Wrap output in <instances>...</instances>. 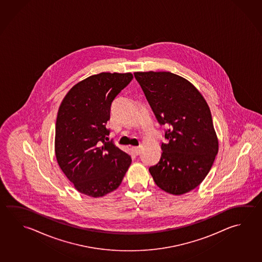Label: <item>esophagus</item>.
<instances>
[{"label": "esophagus", "mask_w": 262, "mask_h": 262, "mask_svg": "<svg viewBox=\"0 0 262 262\" xmlns=\"http://www.w3.org/2000/svg\"><path fill=\"white\" fill-rule=\"evenodd\" d=\"M132 150L136 155H138L140 153V148L139 147H132Z\"/></svg>", "instance_id": "esophagus-1"}]
</instances>
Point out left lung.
I'll return each mask as SVG.
<instances>
[{
	"label": "left lung",
	"mask_w": 262,
	"mask_h": 262,
	"mask_svg": "<svg viewBox=\"0 0 262 262\" xmlns=\"http://www.w3.org/2000/svg\"><path fill=\"white\" fill-rule=\"evenodd\" d=\"M134 76L164 132L162 156L148 171L172 195L193 190L213 164L219 143L209 105L194 85L171 72H135Z\"/></svg>",
	"instance_id": "1"
}]
</instances>
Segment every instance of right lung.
Masks as SVG:
<instances>
[{
  "label": "right lung",
  "instance_id": "right-lung-1",
  "mask_svg": "<svg viewBox=\"0 0 262 262\" xmlns=\"http://www.w3.org/2000/svg\"><path fill=\"white\" fill-rule=\"evenodd\" d=\"M133 79L131 73H100L78 82L59 107L55 126L58 164L76 190L99 198L115 190L131 157L109 139L106 127L114 99Z\"/></svg>",
  "mask_w": 262,
  "mask_h": 262
}]
</instances>
